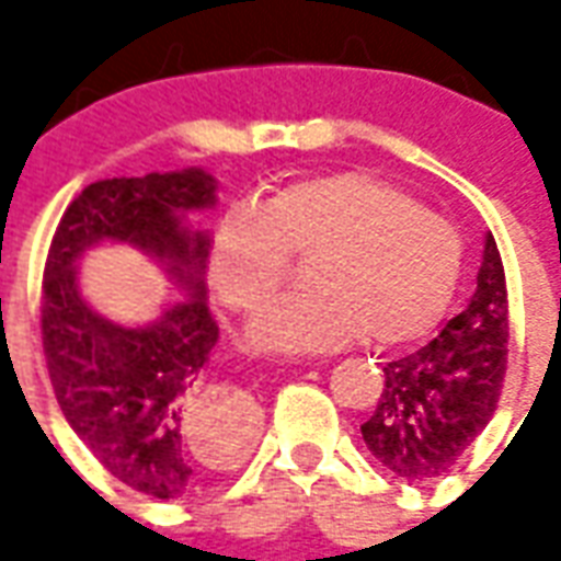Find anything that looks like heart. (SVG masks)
<instances>
[{
	"instance_id": "heart-1",
	"label": "heart",
	"mask_w": 561,
	"mask_h": 561,
	"mask_svg": "<svg viewBox=\"0 0 561 561\" xmlns=\"http://www.w3.org/2000/svg\"><path fill=\"white\" fill-rule=\"evenodd\" d=\"M306 255V291L267 306L245 342L267 354H318L366 340L426 336L457 291L462 243L442 216L366 171L282 185L264 209L231 207L209 237V285L231 312H255Z\"/></svg>"
}]
</instances>
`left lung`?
<instances>
[{
    "label": "left lung",
    "instance_id": "1",
    "mask_svg": "<svg viewBox=\"0 0 561 561\" xmlns=\"http://www.w3.org/2000/svg\"><path fill=\"white\" fill-rule=\"evenodd\" d=\"M507 369V288L493 233L469 306L421 352L385 366V390L360 426L369 454L402 481L457 466L499 409Z\"/></svg>",
    "mask_w": 561,
    "mask_h": 561
}]
</instances>
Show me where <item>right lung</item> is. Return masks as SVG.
I'll use <instances>...</instances> for the list:
<instances>
[{
    "instance_id": "add662e5",
    "label": "right lung",
    "mask_w": 561,
    "mask_h": 561,
    "mask_svg": "<svg viewBox=\"0 0 561 561\" xmlns=\"http://www.w3.org/2000/svg\"><path fill=\"white\" fill-rule=\"evenodd\" d=\"M213 204L216 183L197 168L99 180L68 204L44 264L42 345L56 402L92 457L152 499L207 493L255 426V405L240 393H213L204 405L195 400L219 324L204 285L209 237L188 231L185 216ZM104 239L156 256L190 297L147 329L92 313L77 291L73 264ZM185 416H204L226 454L188 439Z\"/></svg>"
}]
</instances>
